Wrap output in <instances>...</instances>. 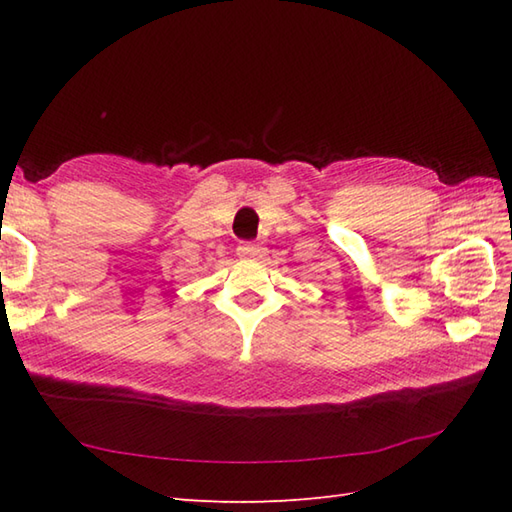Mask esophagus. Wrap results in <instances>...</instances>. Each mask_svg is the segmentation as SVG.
<instances>
[{"instance_id":"obj_1","label":"esophagus","mask_w":512,"mask_h":512,"mask_svg":"<svg viewBox=\"0 0 512 512\" xmlns=\"http://www.w3.org/2000/svg\"><path fill=\"white\" fill-rule=\"evenodd\" d=\"M264 253H266V248L259 244H253V242H242L237 246V255L242 259H259V257H264Z\"/></svg>"}]
</instances>
